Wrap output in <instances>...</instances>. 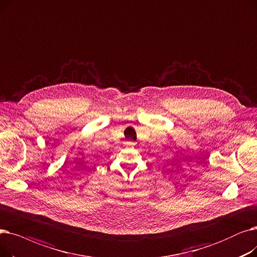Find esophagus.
<instances>
[{
  "instance_id": "esophagus-1",
  "label": "esophagus",
  "mask_w": 257,
  "mask_h": 257,
  "mask_svg": "<svg viewBox=\"0 0 257 257\" xmlns=\"http://www.w3.org/2000/svg\"><path fill=\"white\" fill-rule=\"evenodd\" d=\"M126 144H127V145H130V146H134V145H135L136 143L134 142V141H127V142H126Z\"/></svg>"
}]
</instances>
